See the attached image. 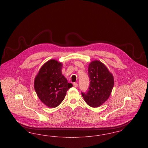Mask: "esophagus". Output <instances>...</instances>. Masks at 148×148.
<instances>
[{
    "mask_svg": "<svg viewBox=\"0 0 148 148\" xmlns=\"http://www.w3.org/2000/svg\"><path fill=\"white\" fill-rule=\"evenodd\" d=\"M73 86H74L75 88H77V86H78V84H77V83H73Z\"/></svg>",
    "mask_w": 148,
    "mask_h": 148,
    "instance_id": "obj_1",
    "label": "esophagus"
}]
</instances>
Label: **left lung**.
Returning a JSON list of instances; mask_svg holds the SVG:
<instances>
[{
  "mask_svg": "<svg viewBox=\"0 0 148 148\" xmlns=\"http://www.w3.org/2000/svg\"><path fill=\"white\" fill-rule=\"evenodd\" d=\"M88 77L90 80L88 90L81 94L88 105L98 107L109 98L114 86V78L105 65L98 60L89 64Z\"/></svg>",
  "mask_w": 148,
  "mask_h": 148,
  "instance_id": "left-lung-1",
  "label": "left lung"
}]
</instances>
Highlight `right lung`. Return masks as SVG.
Wrapping results in <instances>:
<instances>
[{
  "mask_svg": "<svg viewBox=\"0 0 148 148\" xmlns=\"http://www.w3.org/2000/svg\"><path fill=\"white\" fill-rule=\"evenodd\" d=\"M62 64L50 60L42 65L34 81V88L40 100L49 108H56L63 100L73 86L62 73Z\"/></svg>",
  "mask_w": 148,
  "mask_h": 148,
  "instance_id": "obj_1",
  "label": "right lung"
}]
</instances>
